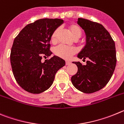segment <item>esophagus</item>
<instances>
[{
  "instance_id": "esophagus-1",
  "label": "esophagus",
  "mask_w": 124,
  "mask_h": 124,
  "mask_svg": "<svg viewBox=\"0 0 124 124\" xmlns=\"http://www.w3.org/2000/svg\"><path fill=\"white\" fill-rule=\"evenodd\" d=\"M70 63H71V62H69V61H66V62H65V65H70Z\"/></svg>"
}]
</instances>
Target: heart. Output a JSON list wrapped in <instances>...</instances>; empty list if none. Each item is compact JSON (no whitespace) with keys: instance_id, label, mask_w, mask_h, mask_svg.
Listing matches in <instances>:
<instances>
[{"instance_id":"obj_1","label":"heart","mask_w":124,"mask_h":124,"mask_svg":"<svg viewBox=\"0 0 124 124\" xmlns=\"http://www.w3.org/2000/svg\"><path fill=\"white\" fill-rule=\"evenodd\" d=\"M67 27L72 36L74 38L77 39L80 37L81 34V31L80 28L77 24H74V23H70L67 25ZM58 32H59V29L56 28L51 35V39L53 43L56 42ZM76 51H77L76 49L73 47L66 46L61 44L54 49V52L57 56L63 59L69 60L75 53Z\"/></svg>"}]
</instances>
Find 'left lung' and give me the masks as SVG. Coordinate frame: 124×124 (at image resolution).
Returning <instances> with one entry per match:
<instances>
[{
    "label": "left lung",
    "mask_w": 124,
    "mask_h": 124,
    "mask_svg": "<svg viewBox=\"0 0 124 124\" xmlns=\"http://www.w3.org/2000/svg\"><path fill=\"white\" fill-rule=\"evenodd\" d=\"M77 23L86 36V44L78 57L83 60L88 58V61L86 65L73 62L78 71L71 80L79 91L92 93L105 86L114 72L117 62L115 43L101 24L81 18Z\"/></svg>",
    "instance_id": "obj_1"
}]
</instances>
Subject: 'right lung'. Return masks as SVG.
Wrapping results in <instances>:
<instances>
[{"instance_id":"right-lung-1","label":"right lung","mask_w":124,"mask_h":124,"mask_svg":"<svg viewBox=\"0 0 124 124\" xmlns=\"http://www.w3.org/2000/svg\"><path fill=\"white\" fill-rule=\"evenodd\" d=\"M63 20L40 19L27 24L16 36L12 47L10 62L13 75L23 90L33 94L44 92L53 83L56 72L65 64L61 58L51 55V35Z\"/></svg>"}]
</instances>
